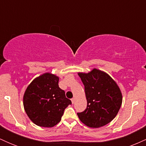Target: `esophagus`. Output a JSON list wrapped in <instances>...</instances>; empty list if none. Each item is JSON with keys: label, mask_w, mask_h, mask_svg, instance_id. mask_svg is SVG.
<instances>
[{"label": "esophagus", "mask_w": 146, "mask_h": 146, "mask_svg": "<svg viewBox=\"0 0 146 146\" xmlns=\"http://www.w3.org/2000/svg\"><path fill=\"white\" fill-rule=\"evenodd\" d=\"M75 98L71 99V102H72V104H74V103H75Z\"/></svg>", "instance_id": "esophagus-1"}]
</instances>
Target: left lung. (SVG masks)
I'll return each instance as SVG.
<instances>
[{
  "label": "left lung",
  "instance_id": "8db88e82",
  "mask_svg": "<svg viewBox=\"0 0 146 146\" xmlns=\"http://www.w3.org/2000/svg\"><path fill=\"white\" fill-rule=\"evenodd\" d=\"M84 85L86 109L78 113L84 125L98 128L108 124L117 116L122 104V93L116 82L106 72L93 68L78 73Z\"/></svg>",
  "mask_w": 146,
  "mask_h": 146
}]
</instances>
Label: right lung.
<instances>
[{
	"label": "right lung",
	"mask_w": 146,
	"mask_h": 146,
	"mask_svg": "<svg viewBox=\"0 0 146 146\" xmlns=\"http://www.w3.org/2000/svg\"><path fill=\"white\" fill-rule=\"evenodd\" d=\"M59 77L44 73L29 84L23 96V106L31 121L38 126L52 128L61 121L71 101L59 87Z\"/></svg>",
	"instance_id": "obj_1"
}]
</instances>
